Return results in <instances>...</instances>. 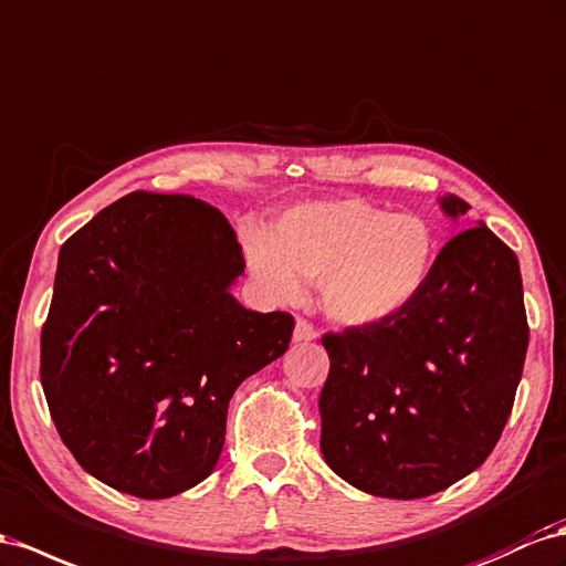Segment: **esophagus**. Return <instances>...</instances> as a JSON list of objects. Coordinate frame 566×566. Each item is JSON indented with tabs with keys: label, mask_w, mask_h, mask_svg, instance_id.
Here are the masks:
<instances>
[{
	"label": "esophagus",
	"mask_w": 566,
	"mask_h": 566,
	"mask_svg": "<svg viewBox=\"0 0 566 566\" xmlns=\"http://www.w3.org/2000/svg\"><path fill=\"white\" fill-rule=\"evenodd\" d=\"M318 338V333H316V328L310 324V321H304V318H297L295 321V331H293V340L295 343H312V340H316Z\"/></svg>",
	"instance_id": "esophagus-1"
}]
</instances>
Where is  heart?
Listing matches in <instances>:
<instances>
[{"label":"heart","mask_w":566,"mask_h":566,"mask_svg":"<svg viewBox=\"0 0 566 566\" xmlns=\"http://www.w3.org/2000/svg\"><path fill=\"white\" fill-rule=\"evenodd\" d=\"M250 269L276 300H297L318 283L335 324L364 328L402 314L423 293L438 259L433 226L361 200L310 202L285 211L271 235L245 238Z\"/></svg>","instance_id":"obj_1"}]
</instances>
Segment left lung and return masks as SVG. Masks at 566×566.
Wrapping results in <instances>:
<instances>
[{"label":"left lung","mask_w":566,"mask_h":566,"mask_svg":"<svg viewBox=\"0 0 566 566\" xmlns=\"http://www.w3.org/2000/svg\"><path fill=\"white\" fill-rule=\"evenodd\" d=\"M450 219L469 205L440 197ZM321 452L359 491L417 500L493 452L522 380L528 324L516 254L483 221L457 233L431 281L378 326L326 333Z\"/></svg>","instance_id":"left-lung-1"}]
</instances>
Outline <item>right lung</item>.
Segmentation results:
<instances>
[{"label":"right lung","mask_w":566,"mask_h":566,"mask_svg":"<svg viewBox=\"0 0 566 566\" xmlns=\"http://www.w3.org/2000/svg\"><path fill=\"white\" fill-rule=\"evenodd\" d=\"M242 271L231 223L190 195L130 192L61 245L40 380L90 476L161 500L217 467L233 392L295 328L242 307Z\"/></svg>","instance_id":"1"}]
</instances>
